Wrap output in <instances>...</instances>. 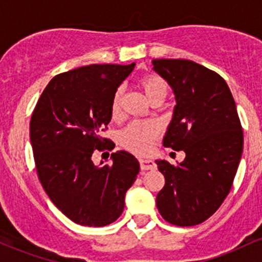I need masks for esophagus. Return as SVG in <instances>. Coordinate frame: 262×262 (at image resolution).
<instances>
[{
    "label": "esophagus",
    "mask_w": 262,
    "mask_h": 262,
    "mask_svg": "<svg viewBox=\"0 0 262 262\" xmlns=\"http://www.w3.org/2000/svg\"><path fill=\"white\" fill-rule=\"evenodd\" d=\"M139 162H140L141 170H155L156 169L155 161L151 160V159L140 158L139 159Z\"/></svg>",
    "instance_id": "esophagus-1"
}]
</instances>
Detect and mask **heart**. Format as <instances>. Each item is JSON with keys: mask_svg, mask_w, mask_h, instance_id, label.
Listing matches in <instances>:
<instances>
[{"mask_svg": "<svg viewBox=\"0 0 262 262\" xmlns=\"http://www.w3.org/2000/svg\"><path fill=\"white\" fill-rule=\"evenodd\" d=\"M138 85L151 103H158V102L161 103L166 97V82L159 75H143L138 81ZM123 90L117 89L113 93L112 100H111V117L114 121L121 118ZM159 134H160V127L155 122L134 121L122 129L121 134H119V140H121L122 145L127 149L138 152V154H144L151 149Z\"/></svg>", "mask_w": 262, "mask_h": 262, "instance_id": "heart-1", "label": "heart"}]
</instances>
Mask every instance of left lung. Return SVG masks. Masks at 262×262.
<instances>
[{
    "instance_id": "8db88e82",
    "label": "left lung",
    "mask_w": 262,
    "mask_h": 262,
    "mask_svg": "<svg viewBox=\"0 0 262 262\" xmlns=\"http://www.w3.org/2000/svg\"><path fill=\"white\" fill-rule=\"evenodd\" d=\"M152 64L176 98L162 143L186 152L181 164L156 160L165 177L156 206L169 223L192 227L207 221L229 193L242 159V123L229 87L215 71L185 59Z\"/></svg>"
}]
</instances>
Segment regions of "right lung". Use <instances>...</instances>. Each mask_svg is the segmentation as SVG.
<instances>
[{
	"label": "right lung",
	"mask_w": 262,
	"mask_h": 262,
	"mask_svg": "<svg viewBox=\"0 0 262 262\" xmlns=\"http://www.w3.org/2000/svg\"><path fill=\"white\" fill-rule=\"evenodd\" d=\"M134 65L93 64L56 75L32 113L29 129L39 181L76 224L104 227L116 222L139 173V162L124 150L111 154V165L96 166L92 161L95 151L114 149L101 133L112 118L113 93Z\"/></svg>",
	"instance_id": "add662e5"
}]
</instances>
